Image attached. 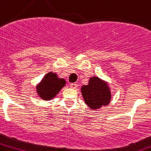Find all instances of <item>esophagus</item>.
<instances>
[{"label":"esophagus","mask_w":151,"mask_h":151,"mask_svg":"<svg viewBox=\"0 0 151 151\" xmlns=\"http://www.w3.org/2000/svg\"><path fill=\"white\" fill-rule=\"evenodd\" d=\"M70 87L72 88H74V89H75V88H78V85H77V84H75V83H71L70 84Z\"/></svg>","instance_id":"34e87169"}]
</instances>
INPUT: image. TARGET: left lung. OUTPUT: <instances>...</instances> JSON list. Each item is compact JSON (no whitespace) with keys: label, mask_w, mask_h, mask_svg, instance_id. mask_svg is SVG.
I'll list each match as a JSON object with an SVG mask.
<instances>
[{"label":"left lung","mask_w":151,"mask_h":151,"mask_svg":"<svg viewBox=\"0 0 151 151\" xmlns=\"http://www.w3.org/2000/svg\"><path fill=\"white\" fill-rule=\"evenodd\" d=\"M81 91L85 103L92 110L107 106L111 101V89L108 83L96 76L89 78L88 85L81 86Z\"/></svg>","instance_id":"left-lung-1"}]
</instances>
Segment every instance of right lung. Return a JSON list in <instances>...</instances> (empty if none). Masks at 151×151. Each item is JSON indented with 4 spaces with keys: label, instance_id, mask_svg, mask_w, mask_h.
<instances>
[{
    "label": "right lung",
    "instance_id": "add662e5",
    "mask_svg": "<svg viewBox=\"0 0 151 151\" xmlns=\"http://www.w3.org/2000/svg\"><path fill=\"white\" fill-rule=\"evenodd\" d=\"M65 86V79L58 78L57 73L49 72L36 86V92L41 99L44 101H50L55 98V96Z\"/></svg>",
    "mask_w": 151,
    "mask_h": 151
}]
</instances>
